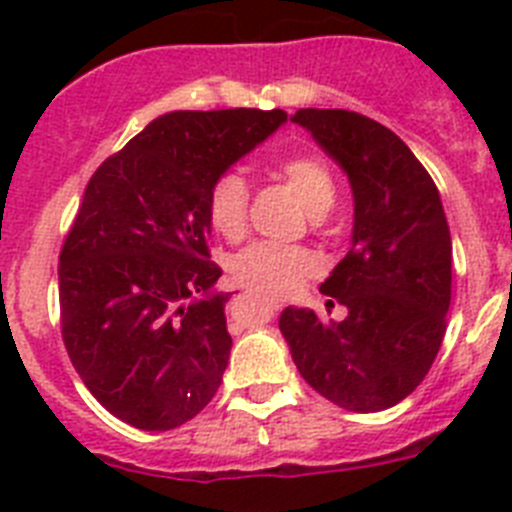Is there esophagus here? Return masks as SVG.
<instances>
[{"label": "esophagus", "instance_id": "esophagus-1", "mask_svg": "<svg viewBox=\"0 0 512 512\" xmlns=\"http://www.w3.org/2000/svg\"><path fill=\"white\" fill-rule=\"evenodd\" d=\"M274 307H279V305H274Z\"/></svg>", "mask_w": 512, "mask_h": 512}]
</instances>
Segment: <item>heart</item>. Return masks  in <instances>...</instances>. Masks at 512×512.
Returning a JSON list of instances; mask_svg holds the SVG:
<instances>
[{
	"label": "heart",
	"instance_id": "obj_1",
	"mask_svg": "<svg viewBox=\"0 0 512 512\" xmlns=\"http://www.w3.org/2000/svg\"><path fill=\"white\" fill-rule=\"evenodd\" d=\"M279 176L295 189L302 207L310 215L320 217L336 205V179L323 158L312 153L289 156L279 164ZM207 217L212 228L228 241L243 238L248 228V184L238 171H225L223 176H217L207 194ZM315 271H318V259L300 246L253 243L241 253H235L230 261V274L235 282L271 297L287 295Z\"/></svg>",
	"mask_w": 512,
	"mask_h": 512
}]
</instances>
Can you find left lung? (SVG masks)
<instances>
[{"label":"left lung","mask_w":512,"mask_h":512,"mask_svg":"<svg viewBox=\"0 0 512 512\" xmlns=\"http://www.w3.org/2000/svg\"><path fill=\"white\" fill-rule=\"evenodd\" d=\"M292 120L346 171L354 233L320 292L346 305L341 323L287 307L279 330L302 379L354 413L397 405L423 382L446 333L451 233L431 174L377 120L297 110ZM328 302V307L333 305Z\"/></svg>","instance_id":"left-lung-1"}]
</instances>
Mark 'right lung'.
Here are the masks:
<instances>
[{"mask_svg": "<svg viewBox=\"0 0 512 512\" xmlns=\"http://www.w3.org/2000/svg\"><path fill=\"white\" fill-rule=\"evenodd\" d=\"M282 110L161 115L89 179L58 264L61 336L122 423L171 431L215 397L233 338L215 292L207 194Z\"/></svg>", "mask_w": 512, "mask_h": 512, "instance_id": "add662e5", "label": "right lung"}]
</instances>
